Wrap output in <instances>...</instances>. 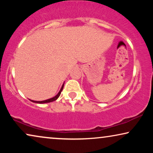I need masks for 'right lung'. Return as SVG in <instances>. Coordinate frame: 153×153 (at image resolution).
<instances>
[{
  "label": "right lung",
  "instance_id": "obj_1",
  "mask_svg": "<svg viewBox=\"0 0 153 153\" xmlns=\"http://www.w3.org/2000/svg\"><path fill=\"white\" fill-rule=\"evenodd\" d=\"M63 86H64V84H62L61 88H60V91L58 92V93L56 95L55 97H52V98H50V99H48V100H44V101H34V100H30L31 102H35V103H38V104H44V103H49V102H53L55 101L58 99V97H59V96L60 95V93H61V92L62 91V89H63Z\"/></svg>",
  "mask_w": 153,
  "mask_h": 153
}]
</instances>
